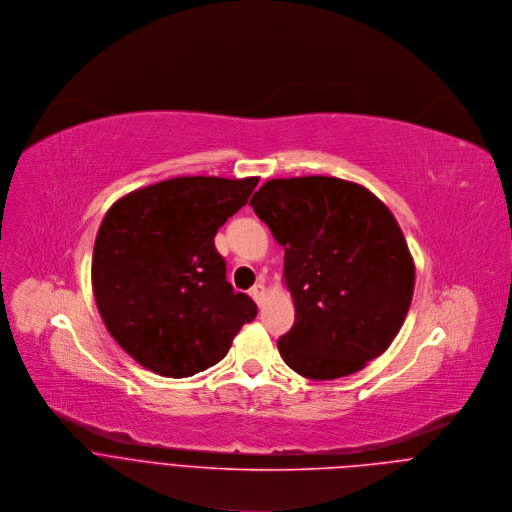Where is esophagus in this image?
Segmentation results:
<instances>
[{"label": "esophagus", "instance_id": "1", "mask_svg": "<svg viewBox=\"0 0 512 512\" xmlns=\"http://www.w3.org/2000/svg\"><path fill=\"white\" fill-rule=\"evenodd\" d=\"M250 294H252V298L260 304L262 300H264V294H266V288H264V282H256L254 286H252V290H250Z\"/></svg>", "mask_w": 512, "mask_h": 512}]
</instances>
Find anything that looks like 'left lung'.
<instances>
[{
    "mask_svg": "<svg viewBox=\"0 0 512 512\" xmlns=\"http://www.w3.org/2000/svg\"><path fill=\"white\" fill-rule=\"evenodd\" d=\"M250 206L284 248L294 325L278 339L286 365L309 379L363 369L399 333L416 266L403 232L367 187L339 177L270 179Z\"/></svg>",
    "mask_w": 512,
    "mask_h": 512,
    "instance_id": "8db88e82",
    "label": "left lung"
}]
</instances>
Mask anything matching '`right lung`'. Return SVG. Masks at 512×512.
Instances as JSON below:
<instances>
[{"instance_id":"right-lung-1","label":"right lung","mask_w":512,"mask_h":512,"mask_svg":"<svg viewBox=\"0 0 512 512\" xmlns=\"http://www.w3.org/2000/svg\"><path fill=\"white\" fill-rule=\"evenodd\" d=\"M258 177H173L117 199L92 252V292L111 337L145 369L189 377L222 361L258 309L234 292L214 238Z\"/></svg>"}]
</instances>
